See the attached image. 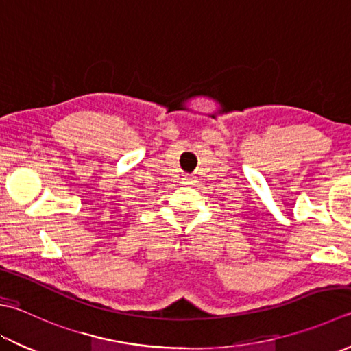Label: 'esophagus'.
I'll return each mask as SVG.
<instances>
[{
	"label": "esophagus",
	"mask_w": 351,
	"mask_h": 351,
	"mask_svg": "<svg viewBox=\"0 0 351 351\" xmlns=\"http://www.w3.org/2000/svg\"><path fill=\"white\" fill-rule=\"evenodd\" d=\"M182 183H183V184H191V183H193V177H191V176H184V177L182 178Z\"/></svg>",
	"instance_id": "obj_1"
}]
</instances>
